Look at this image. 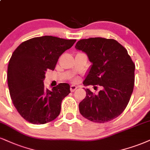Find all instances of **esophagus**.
<instances>
[{"instance_id":"34e87169","label":"esophagus","mask_w":150,"mask_h":150,"mask_svg":"<svg viewBox=\"0 0 150 150\" xmlns=\"http://www.w3.org/2000/svg\"><path fill=\"white\" fill-rule=\"evenodd\" d=\"M77 86H75V85H71L70 86V91H71V92H73V91H75V90L77 89Z\"/></svg>"}]
</instances>
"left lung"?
<instances>
[{
  "instance_id": "8db88e82",
  "label": "left lung",
  "mask_w": 150,
  "mask_h": 150,
  "mask_svg": "<svg viewBox=\"0 0 150 150\" xmlns=\"http://www.w3.org/2000/svg\"><path fill=\"white\" fill-rule=\"evenodd\" d=\"M75 48L86 53L92 64L83 84L102 88L97 94L85 89L86 97L79 104L80 114L96 123L117 118L127 108L134 86L136 67L127 50L115 40L103 38L80 40Z\"/></svg>"
}]
</instances>
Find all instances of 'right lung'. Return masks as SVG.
Returning <instances> with one entry per match:
<instances>
[{
  "label": "right lung",
  "mask_w": 150,
  "mask_h": 150,
  "mask_svg": "<svg viewBox=\"0 0 150 150\" xmlns=\"http://www.w3.org/2000/svg\"><path fill=\"white\" fill-rule=\"evenodd\" d=\"M75 42L45 35L23 42L14 51L8 68L9 91L14 107L27 122L44 124L60 114L70 85L60 83L49 90L43 80L47 70H54L59 57Z\"/></svg>",
  "instance_id": "1"
}]
</instances>
